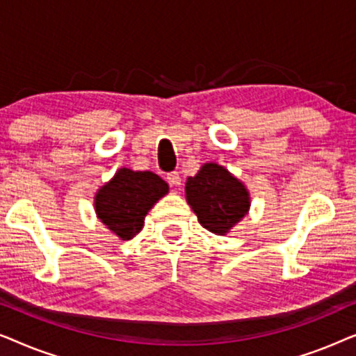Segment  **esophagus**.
Returning a JSON list of instances; mask_svg holds the SVG:
<instances>
[{"mask_svg":"<svg viewBox=\"0 0 356 356\" xmlns=\"http://www.w3.org/2000/svg\"><path fill=\"white\" fill-rule=\"evenodd\" d=\"M167 181H168L170 186L177 188V186H179V184H181V177H179L178 172H172V173L167 175Z\"/></svg>","mask_w":356,"mask_h":356,"instance_id":"esophagus-1","label":"esophagus"}]
</instances>
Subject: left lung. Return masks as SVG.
<instances>
[{
  "instance_id": "obj_1",
  "label": "left lung",
  "mask_w": 356,
  "mask_h": 356,
  "mask_svg": "<svg viewBox=\"0 0 356 356\" xmlns=\"http://www.w3.org/2000/svg\"><path fill=\"white\" fill-rule=\"evenodd\" d=\"M184 193L199 223L216 235H227L251 207L245 183L216 162L204 163L194 177H189Z\"/></svg>"
}]
</instances>
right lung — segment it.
Returning a JSON list of instances; mask_svg holds the SVG:
<instances>
[{"instance_id":"right-lung-1","label":"right lung","mask_w":356,"mask_h":356,"mask_svg":"<svg viewBox=\"0 0 356 356\" xmlns=\"http://www.w3.org/2000/svg\"><path fill=\"white\" fill-rule=\"evenodd\" d=\"M167 193L168 184L159 175L120 168L95 193V213L116 236L131 240L143 230L147 212Z\"/></svg>"}]
</instances>
